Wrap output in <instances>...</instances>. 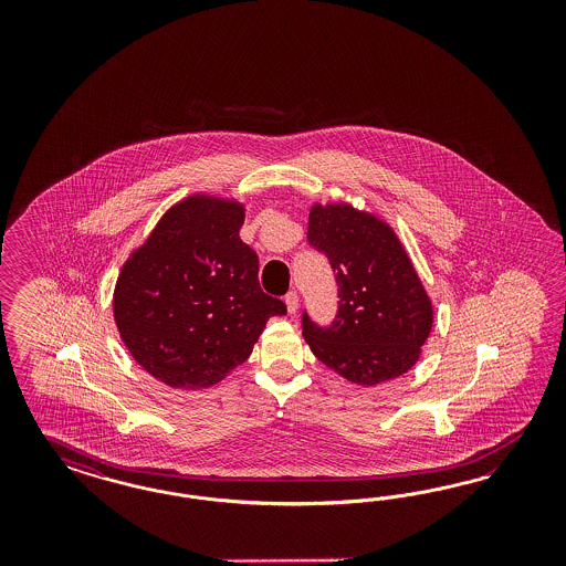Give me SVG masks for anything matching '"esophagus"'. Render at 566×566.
Instances as JSON below:
<instances>
[{"label": "esophagus", "mask_w": 566, "mask_h": 566, "mask_svg": "<svg viewBox=\"0 0 566 566\" xmlns=\"http://www.w3.org/2000/svg\"><path fill=\"white\" fill-rule=\"evenodd\" d=\"M284 301H286V307H289V313L294 315L296 313V308H298V294L296 292L291 291L286 296H284Z\"/></svg>", "instance_id": "1"}]
</instances>
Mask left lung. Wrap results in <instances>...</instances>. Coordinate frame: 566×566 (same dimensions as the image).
Listing matches in <instances>:
<instances>
[{"label":"left lung","mask_w":566,"mask_h":566,"mask_svg":"<svg viewBox=\"0 0 566 566\" xmlns=\"http://www.w3.org/2000/svg\"><path fill=\"white\" fill-rule=\"evenodd\" d=\"M307 242L324 253L338 286L329 324L303 308L313 355L360 386L409 371L431 329V305L395 232L353 207L315 206Z\"/></svg>","instance_id":"left-lung-1"}]
</instances>
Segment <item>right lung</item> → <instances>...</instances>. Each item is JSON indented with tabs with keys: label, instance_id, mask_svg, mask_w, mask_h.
Masks as SVG:
<instances>
[{
	"label": "right lung",
	"instance_id": "1",
	"mask_svg": "<svg viewBox=\"0 0 566 566\" xmlns=\"http://www.w3.org/2000/svg\"><path fill=\"white\" fill-rule=\"evenodd\" d=\"M242 207L192 197L157 223L122 268L114 317L143 369L201 390L249 359L284 301L259 286L258 253L242 242Z\"/></svg>",
	"mask_w": 566,
	"mask_h": 566
}]
</instances>
